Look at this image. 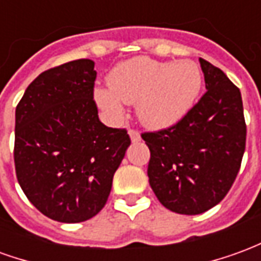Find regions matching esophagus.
Listing matches in <instances>:
<instances>
[{
  "label": "esophagus",
  "mask_w": 261,
  "mask_h": 261,
  "mask_svg": "<svg viewBox=\"0 0 261 261\" xmlns=\"http://www.w3.org/2000/svg\"><path fill=\"white\" fill-rule=\"evenodd\" d=\"M128 136L131 138V142H138L141 141V136H140V133L136 130H128Z\"/></svg>",
  "instance_id": "34e87169"
}]
</instances>
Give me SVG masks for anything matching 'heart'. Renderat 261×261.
Listing matches in <instances>:
<instances>
[{"label": "heart", "instance_id": "1", "mask_svg": "<svg viewBox=\"0 0 261 261\" xmlns=\"http://www.w3.org/2000/svg\"><path fill=\"white\" fill-rule=\"evenodd\" d=\"M109 88L95 89V102L112 120H119L124 103H136L142 124L162 130L186 116L202 88V74L190 60L173 63L134 57L114 67L108 75Z\"/></svg>", "mask_w": 261, "mask_h": 261}]
</instances>
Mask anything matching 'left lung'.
I'll return each mask as SVG.
<instances>
[{
    "label": "left lung",
    "mask_w": 261,
    "mask_h": 261,
    "mask_svg": "<svg viewBox=\"0 0 261 261\" xmlns=\"http://www.w3.org/2000/svg\"><path fill=\"white\" fill-rule=\"evenodd\" d=\"M207 92L166 130L144 133L149 148L148 177L170 211L197 215L229 192L246 145L241 91L217 67L200 59Z\"/></svg>",
    "instance_id": "left-lung-1"
}]
</instances>
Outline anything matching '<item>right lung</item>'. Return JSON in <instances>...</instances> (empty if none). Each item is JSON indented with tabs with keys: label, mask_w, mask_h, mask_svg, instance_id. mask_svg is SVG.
Here are the masks:
<instances>
[{
	"label": "right lung",
	"mask_w": 261,
	"mask_h": 261,
	"mask_svg": "<svg viewBox=\"0 0 261 261\" xmlns=\"http://www.w3.org/2000/svg\"><path fill=\"white\" fill-rule=\"evenodd\" d=\"M95 80L88 59L47 69L15 112L18 181L40 213L65 224L84 222L105 207L131 144L127 131L99 120Z\"/></svg>",
	"instance_id": "right-lung-1"
}]
</instances>
